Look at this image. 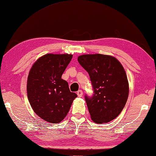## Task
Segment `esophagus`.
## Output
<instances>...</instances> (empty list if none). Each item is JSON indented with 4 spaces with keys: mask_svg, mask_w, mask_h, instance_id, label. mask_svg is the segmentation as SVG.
Instances as JSON below:
<instances>
[{
    "mask_svg": "<svg viewBox=\"0 0 156 156\" xmlns=\"http://www.w3.org/2000/svg\"><path fill=\"white\" fill-rule=\"evenodd\" d=\"M76 94H77L78 97H80V98H81V97L83 95V91L81 90H78V91H77V93H76Z\"/></svg>",
    "mask_w": 156,
    "mask_h": 156,
    "instance_id": "1",
    "label": "esophagus"
}]
</instances>
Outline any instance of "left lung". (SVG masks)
<instances>
[{"mask_svg": "<svg viewBox=\"0 0 156 156\" xmlns=\"http://www.w3.org/2000/svg\"><path fill=\"white\" fill-rule=\"evenodd\" d=\"M78 62L87 71L93 88L85 95L92 120L106 123L119 115L129 96V82L123 66L113 57L101 54L83 55Z\"/></svg>", "mask_w": 156, "mask_h": 156, "instance_id": "8db88e82", "label": "left lung"}]
</instances>
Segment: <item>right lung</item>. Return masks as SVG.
<instances>
[{"mask_svg":"<svg viewBox=\"0 0 156 156\" xmlns=\"http://www.w3.org/2000/svg\"><path fill=\"white\" fill-rule=\"evenodd\" d=\"M72 55L47 54L32 66L27 78V98L34 113L43 120L57 124L65 118L77 95L61 79Z\"/></svg>","mask_w":156,"mask_h":156,"instance_id":"right-lung-1","label":"right lung"}]
</instances>
